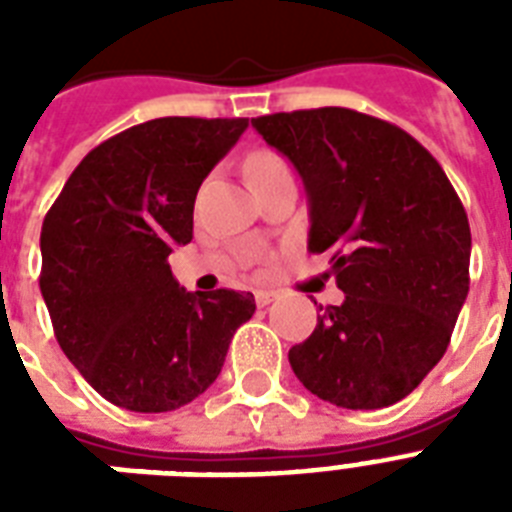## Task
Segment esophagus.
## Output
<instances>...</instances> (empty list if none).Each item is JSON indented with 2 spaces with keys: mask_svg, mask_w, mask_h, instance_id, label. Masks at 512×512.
I'll return each mask as SVG.
<instances>
[{
  "mask_svg": "<svg viewBox=\"0 0 512 512\" xmlns=\"http://www.w3.org/2000/svg\"><path fill=\"white\" fill-rule=\"evenodd\" d=\"M273 297H276V292H271V289H257L255 303L257 305H271Z\"/></svg>",
  "mask_w": 512,
  "mask_h": 512,
  "instance_id": "esophagus-1",
  "label": "esophagus"
}]
</instances>
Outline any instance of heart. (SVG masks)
<instances>
[{
	"label": "heart",
	"mask_w": 512,
	"mask_h": 512,
	"mask_svg": "<svg viewBox=\"0 0 512 512\" xmlns=\"http://www.w3.org/2000/svg\"><path fill=\"white\" fill-rule=\"evenodd\" d=\"M279 172H289L287 162H284L279 154H273V151H257V154L249 156V162H247L249 183H252V180H260V177L279 175Z\"/></svg>",
	"instance_id": "1"
}]
</instances>
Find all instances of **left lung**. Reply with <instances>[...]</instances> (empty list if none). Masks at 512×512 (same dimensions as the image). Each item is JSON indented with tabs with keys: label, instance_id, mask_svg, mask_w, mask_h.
Wrapping results in <instances>:
<instances>
[{
	"label": "left lung",
	"instance_id": "left-lung-1",
	"mask_svg": "<svg viewBox=\"0 0 512 512\" xmlns=\"http://www.w3.org/2000/svg\"><path fill=\"white\" fill-rule=\"evenodd\" d=\"M300 172L308 249L345 292L289 350L297 380L342 409L409 396L449 348L470 289V225L441 164L401 127L350 108L252 119Z\"/></svg>",
	"mask_w": 512,
	"mask_h": 512
}]
</instances>
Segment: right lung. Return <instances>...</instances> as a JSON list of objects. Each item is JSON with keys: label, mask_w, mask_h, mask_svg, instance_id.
<instances>
[{"label": "right lung", "mask_w": 512, "mask_h": 512, "mask_svg": "<svg viewBox=\"0 0 512 512\" xmlns=\"http://www.w3.org/2000/svg\"><path fill=\"white\" fill-rule=\"evenodd\" d=\"M247 119L164 116L84 156L42 223V289L68 361L111 404L172 412L217 380L252 292H185L170 255L193 239L199 185Z\"/></svg>", "instance_id": "right-lung-1"}]
</instances>
